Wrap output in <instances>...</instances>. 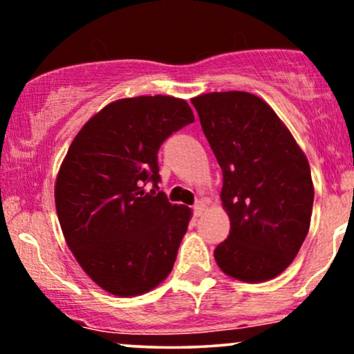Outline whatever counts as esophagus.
<instances>
[{
	"label": "esophagus",
	"instance_id": "1",
	"mask_svg": "<svg viewBox=\"0 0 354 354\" xmlns=\"http://www.w3.org/2000/svg\"><path fill=\"white\" fill-rule=\"evenodd\" d=\"M203 211H205V203H203V201H196V203H194V206H193L194 216H196V218L201 216Z\"/></svg>",
	"mask_w": 354,
	"mask_h": 354
}]
</instances>
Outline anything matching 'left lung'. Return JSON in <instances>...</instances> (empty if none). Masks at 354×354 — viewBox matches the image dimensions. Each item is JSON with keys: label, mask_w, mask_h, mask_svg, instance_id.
<instances>
[{"label": "left lung", "mask_w": 354, "mask_h": 354, "mask_svg": "<svg viewBox=\"0 0 354 354\" xmlns=\"http://www.w3.org/2000/svg\"><path fill=\"white\" fill-rule=\"evenodd\" d=\"M191 103L221 166V201L231 221L214 259L239 281L274 278L310 230L315 189L306 156L273 109L251 93H208Z\"/></svg>", "instance_id": "left-lung-1"}]
</instances>
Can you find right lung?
<instances>
[{"label": "right lung", "instance_id": "obj_1", "mask_svg": "<svg viewBox=\"0 0 354 354\" xmlns=\"http://www.w3.org/2000/svg\"><path fill=\"white\" fill-rule=\"evenodd\" d=\"M193 121L189 104L173 96L118 100L68 149L56 178V213L76 261L108 293H148L171 273L191 209L158 191V151Z\"/></svg>", "mask_w": 354, "mask_h": 354}]
</instances>
